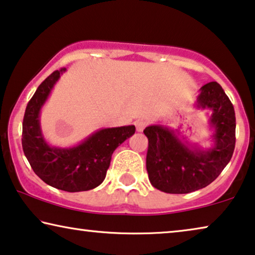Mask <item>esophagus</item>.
<instances>
[{
	"instance_id": "1",
	"label": "esophagus",
	"mask_w": 255,
	"mask_h": 255,
	"mask_svg": "<svg viewBox=\"0 0 255 255\" xmlns=\"http://www.w3.org/2000/svg\"><path fill=\"white\" fill-rule=\"evenodd\" d=\"M145 126H146V121L144 120H137L135 123V127L137 131H143V129L145 128Z\"/></svg>"
}]
</instances>
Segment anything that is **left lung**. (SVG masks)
Here are the masks:
<instances>
[{"instance_id":"obj_1","label":"left lung","mask_w":255,"mask_h":255,"mask_svg":"<svg viewBox=\"0 0 255 255\" xmlns=\"http://www.w3.org/2000/svg\"><path fill=\"white\" fill-rule=\"evenodd\" d=\"M196 107L210 110L213 145L201 148L184 142L179 132L151 125L143 132L149 139L146 171L153 187L170 194H187L211 184L230 162L236 144L235 109L217 82L200 89Z\"/></svg>"}]
</instances>
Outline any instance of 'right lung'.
<instances>
[{"label":"right lung","instance_id":"obj_1","mask_svg":"<svg viewBox=\"0 0 255 255\" xmlns=\"http://www.w3.org/2000/svg\"><path fill=\"white\" fill-rule=\"evenodd\" d=\"M67 69L52 73L34 92L23 120L21 145L34 173L52 187L66 192H83L104 181L112 153L135 132V126L99 129L69 148L49 145L40 127L41 107Z\"/></svg>","mask_w":255,"mask_h":255}]
</instances>
